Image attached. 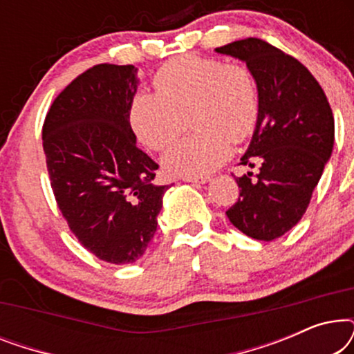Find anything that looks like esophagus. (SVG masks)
<instances>
[{"label": "esophagus", "mask_w": 354, "mask_h": 354, "mask_svg": "<svg viewBox=\"0 0 354 354\" xmlns=\"http://www.w3.org/2000/svg\"><path fill=\"white\" fill-rule=\"evenodd\" d=\"M183 182H188V183H207L211 180V177H193V176H187V177H182Z\"/></svg>", "instance_id": "esophagus-1"}]
</instances>
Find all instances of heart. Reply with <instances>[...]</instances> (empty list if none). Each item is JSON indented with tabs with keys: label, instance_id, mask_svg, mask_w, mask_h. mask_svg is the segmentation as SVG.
Here are the masks:
<instances>
[{
	"label": "heart",
	"instance_id": "b5f03b06",
	"mask_svg": "<svg viewBox=\"0 0 354 354\" xmlns=\"http://www.w3.org/2000/svg\"><path fill=\"white\" fill-rule=\"evenodd\" d=\"M154 88L130 101L129 122L143 145L162 151L176 142L190 114L196 132L174 145L162 166L174 176H205L229 158L232 142L248 138L259 119V86L245 66L182 56L154 75Z\"/></svg>",
	"mask_w": 354,
	"mask_h": 354
}]
</instances>
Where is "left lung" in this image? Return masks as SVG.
<instances>
[{"mask_svg": "<svg viewBox=\"0 0 354 354\" xmlns=\"http://www.w3.org/2000/svg\"><path fill=\"white\" fill-rule=\"evenodd\" d=\"M245 62L259 86V119L235 180L240 198L225 212L240 232L256 240L279 239L298 224L332 156L335 124L327 96L295 57L259 38L216 48Z\"/></svg>", "mask_w": 354, "mask_h": 354, "instance_id": "8db88e82", "label": "left lung"}]
</instances>
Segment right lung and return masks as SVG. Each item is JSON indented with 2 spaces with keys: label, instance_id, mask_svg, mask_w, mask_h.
<instances>
[{
  "label": "right lung",
  "instance_id": "add662e5",
  "mask_svg": "<svg viewBox=\"0 0 354 354\" xmlns=\"http://www.w3.org/2000/svg\"><path fill=\"white\" fill-rule=\"evenodd\" d=\"M135 66L98 64L57 95L43 124V151L57 206L69 229L96 258L130 264L158 227L169 185L137 147L129 122L137 93Z\"/></svg>",
  "mask_w": 354,
  "mask_h": 354
}]
</instances>
